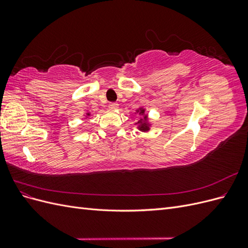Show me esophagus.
I'll list each match as a JSON object with an SVG mask.
<instances>
[{"mask_svg":"<svg viewBox=\"0 0 248 248\" xmlns=\"http://www.w3.org/2000/svg\"><path fill=\"white\" fill-rule=\"evenodd\" d=\"M108 108H109V109H111V110H115V109H118V108H119V104L116 103V102H111V103L108 104Z\"/></svg>","mask_w":248,"mask_h":248,"instance_id":"obj_1","label":"esophagus"}]
</instances>
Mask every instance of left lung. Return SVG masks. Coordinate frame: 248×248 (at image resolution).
I'll return each instance as SVG.
<instances>
[{"label": "left lung", "mask_w": 248, "mask_h": 248, "mask_svg": "<svg viewBox=\"0 0 248 248\" xmlns=\"http://www.w3.org/2000/svg\"><path fill=\"white\" fill-rule=\"evenodd\" d=\"M136 114H139L141 118L136 123L138 126V129L142 132H148L151 128V122H149V118L146 115V109L140 107L136 110Z\"/></svg>", "instance_id": "8db88e82"}]
</instances>
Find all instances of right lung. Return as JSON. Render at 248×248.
<instances>
[{
    "label": "right lung",
    "mask_w": 248,
    "mask_h": 248,
    "mask_svg": "<svg viewBox=\"0 0 248 248\" xmlns=\"http://www.w3.org/2000/svg\"><path fill=\"white\" fill-rule=\"evenodd\" d=\"M85 116H86V118H88L89 116H91V112H86Z\"/></svg>",
    "instance_id": "obj_1"
}]
</instances>
